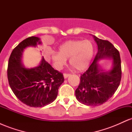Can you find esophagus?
Instances as JSON below:
<instances>
[{
    "instance_id": "esophagus-1",
    "label": "esophagus",
    "mask_w": 132,
    "mask_h": 132,
    "mask_svg": "<svg viewBox=\"0 0 132 132\" xmlns=\"http://www.w3.org/2000/svg\"><path fill=\"white\" fill-rule=\"evenodd\" d=\"M70 76V74H66V73H64V75H63V76H64V79H66L67 78Z\"/></svg>"
}]
</instances>
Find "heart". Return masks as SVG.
<instances>
[{
  "mask_svg": "<svg viewBox=\"0 0 132 132\" xmlns=\"http://www.w3.org/2000/svg\"><path fill=\"white\" fill-rule=\"evenodd\" d=\"M91 41L69 40L59 47V52H53L51 60L57 69H61L69 58V64L78 71L86 70L90 64L94 55Z\"/></svg>",
  "mask_w": 132,
  "mask_h": 132,
  "instance_id": "heart-1",
  "label": "heart"
}]
</instances>
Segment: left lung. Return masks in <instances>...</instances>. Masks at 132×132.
I'll return each mask as SVG.
<instances>
[{
    "label": "left lung",
    "mask_w": 132,
    "mask_h": 132,
    "mask_svg": "<svg viewBox=\"0 0 132 132\" xmlns=\"http://www.w3.org/2000/svg\"><path fill=\"white\" fill-rule=\"evenodd\" d=\"M92 36L97 45V53L88 69L81 76L75 95L84 105L97 106L107 102L119 87L122 77L121 60L119 51L110 42ZM105 59L112 60L111 68L108 71L98 64Z\"/></svg>",
    "instance_id": "1"
}]
</instances>
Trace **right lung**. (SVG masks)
<instances>
[{
  "instance_id": "obj_1",
  "label": "right lung",
  "mask_w": 132,
  "mask_h": 132,
  "mask_svg": "<svg viewBox=\"0 0 132 132\" xmlns=\"http://www.w3.org/2000/svg\"><path fill=\"white\" fill-rule=\"evenodd\" d=\"M40 38H27L13 49L9 60L7 77L10 88L23 104L42 107L56 99L60 86L64 82L63 75L55 70L42 57L35 67L27 68L23 64V54L28 47L42 45Z\"/></svg>"
}]
</instances>
